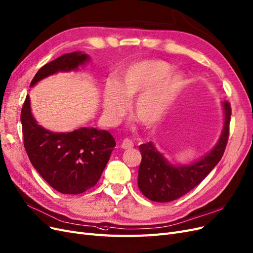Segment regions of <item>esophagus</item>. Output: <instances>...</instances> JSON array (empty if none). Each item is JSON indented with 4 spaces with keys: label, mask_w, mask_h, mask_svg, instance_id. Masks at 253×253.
<instances>
[{
    "label": "esophagus",
    "mask_w": 253,
    "mask_h": 253,
    "mask_svg": "<svg viewBox=\"0 0 253 253\" xmlns=\"http://www.w3.org/2000/svg\"><path fill=\"white\" fill-rule=\"evenodd\" d=\"M122 148L123 149H131L133 147V142L131 140H129V138H125L122 142Z\"/></svg>",
    "instance_id": "1"
}]
</instances>
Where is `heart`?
<instances>
[{
  "mask_svg": "<svg viewBox=\"0 0 253 253\" xmlns=\"http://www.w3.org/2000/svg\"><path fill=\"white\" fill-rule=\"evenodd\" d=\"M172 67L164 61H143L130 66L122 76L119 85L108 82L105 86L104 112L113 122L124 115L126 101L134 97L131 113L146 126L162 119L184 84L181 73H169Z\"/></svg>",
  "mask_w": 253,
  "mask_h": 253,
  "instance_id": "heart-1",
  "label": "heart"
}]
</instances>
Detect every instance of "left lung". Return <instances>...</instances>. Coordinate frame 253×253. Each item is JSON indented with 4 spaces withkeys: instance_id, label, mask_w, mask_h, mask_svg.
<instances>
[{
    "instance_id": "1",
    "label": "left lung",
    "mask_w": 253,
    "mask_h": 253,
    "mask_svg": "<svg viewBox=\"0 0 253 253\" xmlns=\"http://www.w3.org/2000/svg\"><path fill=\"white\" fill-rule=\"evenodd\" d=\"M225 123L215 147L191 165L173 166L149 142L140 145L142 162L138 168L137 185L146 198L160 203L174 201L198 186L221 161L229 137L231 107L223 102Z\"/></svg>"
}]
</instances>
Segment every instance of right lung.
<instances>
[{"instance_id": "add662e5", "label": "right lung", "mask_w": 253, "mask_h": 253, "mask_svg": "<svg viewBox=\"0 0 253 253\" xmlns=\"http://www.w3.org/2000/svg\"><path fill=\"white\" fill-rule=\"evenodd\" d=\"M89 58L82 52L63 54L41 67L30 86L58 71L76 70ZM24 147L32 166L53 189L65 194H79L97 182L116 147L106 130L80 128L55 133L44 129L31 115L29 95L21 111Z\"/></svg>"}]
</instances>
